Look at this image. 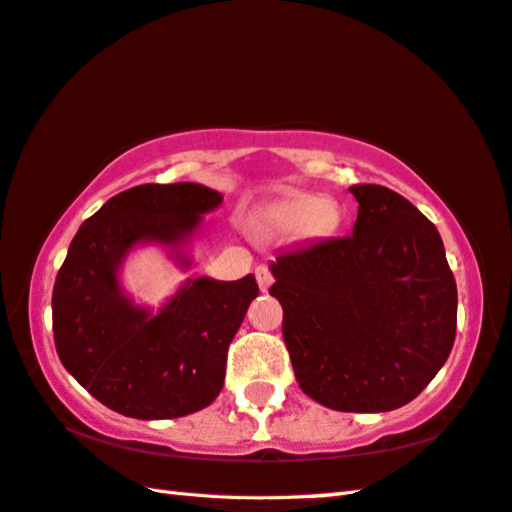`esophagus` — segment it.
Segmentation results:
<instances>
[{"label": "esophagus", "instance_id": "obj_1", "mask_svg": "<svg viewBox=\"0 0 512 512\" xmlns=\"http://www.w3.org/2000/svg\"><path fill=\"white\" fill-rule=\"evenodd\" d=\"M255 275H257V284H259V291L262 293H266L268 288H271V284H273V275H271V271H268L266 266H257V271H255Z\"/></svg>", "mask_w": 512, "mask_h": 512}]
</instances>
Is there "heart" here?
Listing matches in <instances>:
<instances>
[{
    "instance_id": "b5f03b06",
    "label": "heart",
    "mask_w": 512,
    "mask_h": 512,
    "mask_svg": "<svg viewBox=\"0 0 512 512\" xmlns=\"http://www.w3.org/2000/svg\"><path fill=\"white\" fill-rule=\"evenodd\" d=\"M340 219V208L320 194H295V197L275 203L257 221V232L268 239L293 237L300 232L324 235Z\"/></svg>"
}]
</instances>
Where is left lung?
I'll use <instances>...</instances> for the list:
<instances>
[{
    "instance_id": "8db88e82",
    "label": "left lung",
    "mask_w": 512,
    "mask_h": 512,
    "mask_svg": "<svg viewBox=\"0 0 512 512\" xmlns=\"http://www.w3.org/2000/svg\"><path fill=\"white\" fill-rule=\"evenodd\" d=\"M349 237L271 262V295L302 392L338 412H392L430 385L457 333V282L439 230L383 185H351Z\"/></svg>"
}]
</instances>
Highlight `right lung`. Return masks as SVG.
Here are the masks:
<instances>
[{
    "mask_svg": "<svg viewBox=\"0 0 512 512\" xmlns=\"http://www.w3.org/2000/svg\"><path fill=\"white\" fill-rule=\"evenodd\" d=\"M224 197L201 183L136 185L111 197L73 237L53 286V338L64 369L102 405L141 421L208 407L226 378L228 345L259 288L188 277L154 309L123 284L127 257L159 246L190 271L203 217Z\"/></svg>",
    "mask_w": 512,
    "mask_h": 512,
    "instance_id": "obj_1",
    "label": "right lung"
}]
</instances>
